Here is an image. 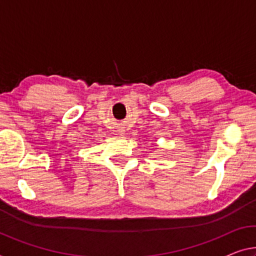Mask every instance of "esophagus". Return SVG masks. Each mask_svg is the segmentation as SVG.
<instances>
[{
    "label": "esophagus",
    "mask_w": 256,
    "mask_h": 256,
    "mask_svg": "<svg viewBox=\"0 0 256 256\" xmlns=\"http://www.w3.org/2000/svg\"><path fill=\"white\" fill-rule=\"evenodd\" d=\"M122 134H124V132L122 130H121V132H120V135H122Z\"/></svg>",
    "instance_id": "1"
}]
</instances>
